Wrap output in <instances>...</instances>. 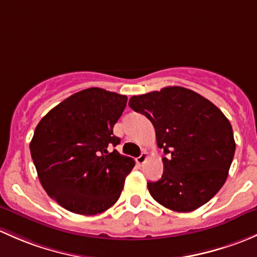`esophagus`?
<instances>
[{"mask_svg":"<svg viewBox=\"0 0 257 257\" xmlns=\"http://www.w3.org/2000/svg\"><path fill=\"white\" fill-rule=\"evenodd\" d=\"M147 158H148V153L147 152H142L141 155H140L139 157L136 158V162L139 163V165H144V163L147 161Z\"/></svg>","mask_w":257,"mask_h":257,"instance_id":"1","label":"esophagus"}]
</instances>
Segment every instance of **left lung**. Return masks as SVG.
Segmentation results:
<instances>
[{
  "label": "left lung",
  "instance_id": "left-lung-1",
  "mask_svg": "<svg viewBox=\"0 0 257 257\" xmlns=\"http://www.w3.org/2000/svg\"><path fill=\"white\" fill-rule=\"evenodd\" d=\"M130 107L156 130L163 174L147 188L156 202L188 213L209 202L225 183L235 153L231 125L208 99L182 86L132 96Z\"/></svg>",
  "mask_w": 257,
  "mask_h": 257
}]
</instances>
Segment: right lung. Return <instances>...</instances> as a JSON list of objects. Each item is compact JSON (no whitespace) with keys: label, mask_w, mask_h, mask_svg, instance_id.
<instances>
[{"label":"right lung","mask_w":257,"mask_h":257,"mask_svg":"<svg viewBox=\"0 0 257 257\" xmlns=\"http://www.w3.org/2000/svg\"><path fill=\"white\" fill-rule=\"evenodd\" d=\"M127 96L89 88L65 99L39 121L30 148L42 187L67 210L95 215L120 198L131 157L109 147Z\"/></svg>","instance_id":"right-lung-1"}]
</instances>
